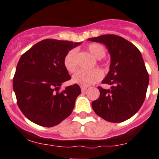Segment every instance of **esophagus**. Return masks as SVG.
<instances>
[{"label": "esophagus", "instance_id": "34e87169", "mask_svg": "<svg viewBox=\"0 0 159 159\" xmlns=\"http://www.w3.org/2000/svg\"><path fill=\"white\" fill-rule=\"evenodd\" d=\"M81 91H82V92H84V91H85V90L87 89V87L81 86Z\"/></svg>", "mask_w": 159, "mask_h": 159}]
</instances>
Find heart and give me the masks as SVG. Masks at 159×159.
Returning <instances> with one entry per match:
<instances>
[{"instance_id": "b5f03b06", "label": "heart", "mask_w": 159, "mask_h": 159, "mask_svg": "<svg viewBox=\"0 0 159 159\" xmlns=\"http://www.w3.org/2000/svg\"><path fill=\"white\" fill-rule=\"evenodd\" d=\"M88 50L92 56L96 59H102L106 54L104 47L100 44L93 43L89 45ZM63 63L66 70L70 73H74L78 68L77 64V51L76 49H71L68 52L63 59ZM103 78V73L98 69L91 70H80L74 75L72 81L81 86H89L100 81Z\"/></svg>"}]
</instances>
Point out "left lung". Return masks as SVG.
<instances>
[{
	"instance_id": "obj_1",
	"label": "left lung",
	"mask_w": 159,
	"mask_h": 159,
	"mask_svg": "<svg viewBox=\"0 0 159 159\" xmlns=\"http://www.w3.org/2000/svg\"><path fill=\"white\" fill-rule=\"evenodd\" d=\"M88 41L102 43L111 56L110 70L102 81L111 89L98 87L100 97L92 103L95 113L110 122H121L133 117L145 100L149 75L140 52L121 37L100 35Z\"/></svg>"
}]
</instances>
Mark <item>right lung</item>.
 <instances>
[{
    "label": "right lung",
    "instance_id": "1",
    "mask_svg": "<svg viewBox=\"0 0 159 159\" xmlns=\"http://www.w3.org/2000/svg\"><path fill=\"white\" fill-rule=\"evenodd\" d=\"M81 42L45 39L37 43L19 59L13 78V90L22 113L32 122L52 127L70 116L81 94L75 84L58 90L70 79L63 63L70 50Z\"/></svg>",
    "mask_w": 159,
    "mask_h": 159
}]
</instances>
